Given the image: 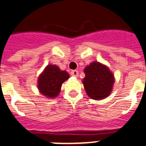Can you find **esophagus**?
I'll return each mask as SVG.
<instances>
[{"label":"esophagus","mask_w":146,"mask_h":146,"mask_svg":"<svg viewBox=\"0 0 146 146\" xmlns=\"http://www.w3.org/2000/svg\"><path fill=\"white\" fill-rule=\"evenodd\" d=\"M71 75L73 76H75V77H77L79 76V72L77 70H73L71 72Z\"/></svg>","instance_id":"34e87169"}]
</instances>
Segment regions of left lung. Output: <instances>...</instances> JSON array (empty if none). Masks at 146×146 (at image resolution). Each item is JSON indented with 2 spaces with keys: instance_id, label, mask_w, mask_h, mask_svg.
Wrapping results in <instances>:
<instances>
[{
  "instance_id": "obj_1",
  "label": "left lung",
  "mask_w": 146,
  "mask_h": 146,
  "mask_svg": "<svg viewBox=\"0 0 146 146\" xmlns=\"http://www.w3.org/2000/svg\"><path fill=\"white\" fill-rule=\"evenodd\" d=\"M83 80L87 94L93 100H103L108 97L113 89L114 74L109 68L99 62H93L84 70Z\"/></svg>"
}]
</instances>
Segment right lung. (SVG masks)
Here are the masks:
<instances>
[{
  "label": "right lung",
  "instance_id": "obj_1",
  "mask_svg": "<svg viewBox=\"0 0 146 146\" xmlns=\"http://www.w3.org/2000/svg\"><path fill=\"white\" fill-rule=\"evenodd\" d=\"M70 78L69 73L56 65L46 66L38 78L37 87L40 94L47 98H57L62 84Z\"/></svg>",
  "mask_w": 146,
  "mask_h": 146
}]
</instances>
